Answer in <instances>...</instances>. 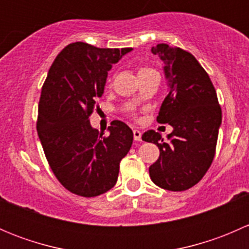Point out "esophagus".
<instances>
[{
    "label": "esophagus",
    "instance_id": "1",
    "mask_svg": "<svg viewBox=\"0 0 249 249\" xmlns=\"http://www.w3.org/2000/svg\"><path fill=\"white\" fill-rule=\"evenodd\" d=\"M134 140L137 141V142L142 141V134H141L140 130H134Z\"/></svg>",
    "mask_w": 249,
    "mask_h": 249
}]
</instances>
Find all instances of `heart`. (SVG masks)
<instances>
[{"label": "heart", "instance_id": "1", "mask_svg": "<svg viewBox=\"0 0 249 249\" xmlns=\"http://www.w3.org/2000/svg\"><path fill=\"white\" fill-rule=\"evenodd\" d=\"M149 70H152V69H148V67H144V69H141V70H140V72H143V71H149Z\"/></svg>", "mask_w": 249, "mask_h": 249}]
</instances>
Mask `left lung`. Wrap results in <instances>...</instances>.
Segmentation results:
<instances>
[{"label":"left lung","instance_id":"obj_1","mask_svg":"<svg viewBox=\"0 0 249 249\" xmlns=\"http://www.w3.org/2000/svg\"><path fill=\"white\" fill-rule=\"evenodd\" d=\"M152 53L164 62L170 88L157 120L169 123L173 131L167 135L169 141L154 130L143 134V141L160 150L149 176L162 189L183 192L199 183L212 164L222 109L207 72L194 55L165 43L153 47Z\"/></svg>","mask_w":249,"mask_h":249}]
</instances>
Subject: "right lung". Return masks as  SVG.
Listing matches in <instances>:
<instances>
[{
	"label": "right lung",
	"instance_id": "add662e5",
	"mask_svg": "<svg viewBox=\"0 0 249 249\" xmlns=\"http://www.w3.org/2000/svg\"><path fill=\"white\" fill-rule=\"evenodd\" d=\"M131 50L69 44L54 60L42 87L38 137L55 177L79 196H97L112 189L120 160L131 148L134 134L125 123L113 120L105 136L89 120L113 64Z\"/></svg>",
	"mask_w": 249,
	"mask_h": 249
}]
</instances>
